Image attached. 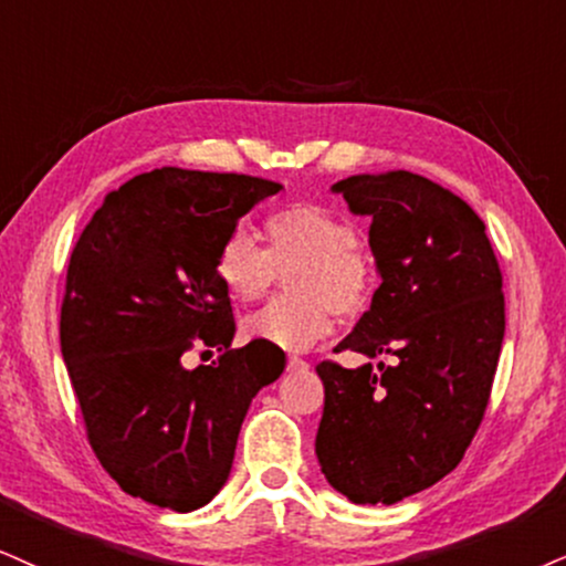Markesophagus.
<instances>
[{
  "label": "esophagus",
  "instance_id": "obj_1",
  "mask_svg": "<svg viewBox=\"0 0 566 566\" xmlns=\"http://www.w3.org/2000/svg\"><path fill=\"white\" fill-rule=\"evenodd\" d=\"M310 365H306L304 359H298V357H289V369L291 373H302V369H306Z\"/></svg>",
  "mask_w": 566,
  "mask_h": 566
}]
</instances>
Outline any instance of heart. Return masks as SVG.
Returning <instances> with one entry per match:
<instances>
[{"label":"heart","mask_w":566,"mask_h":566,"mask_svg":"<svg viewBox=\"0 0 566 566\" xmlns=\"http://www.w3.org/2000/svg\"><path fill=\"white\" fill-rule=\"evenodd\" d=\"M262 249L247 230H230L214 254V277L233 302L260 298L287 272L294 296L277 298L243 319L247 340L304 352L331 336L336 312L357 315L373 294V268L357 247V230L331 209L294 205L264 220Z\"/></svg>","instance_id":"heart-1"}]
</instances>
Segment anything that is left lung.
I'll use <instances>...</instances> for the list:
<instances>
[{"label": "left lung", "instance_id": "8db88e82", "mask_svg": "<svg viewBox=\"0 0 566 566\" xmlns=\"http://www.w3.org/2000/svg\"><path fill=\"white\" fill-rule=\"evenodd\" d=\"M369 218L380 285L336 352L394 365H317L325 386L315 453L354 504H396L462 462L483 420L504 340L501 270L483 220L415 172H361L331 186Z\"/></svg>", "mask_w": 566, "mask_h": 566}]
</instances>
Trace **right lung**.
Masks as SVG:
<instances>
[{
  "label": "right lung",
  "instance_id": "obj_1",
  "mask_svg": "<svg viewBox=\"0 0 566 566\" xmlns=\"http://www.w3.org/2000/svg\"><path fill=\"white\" fill-rule=\"evenodd\" d=\"M283 186L235 172L163 167L104 197L67 264L60 346L91 449L130 496L193 512L218 496L260 388L281 378L277 346L233 348L220 241ZM218 347L182 367L188 347Z\"/></svg>",
  "mask_w": 566,
  "mask_h": 566
}]
</instances>
